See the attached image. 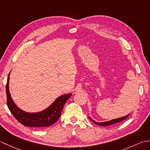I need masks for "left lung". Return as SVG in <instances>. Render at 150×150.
I'll return each mask as SVG.
<instances>
[{
	"label": "left lung",
	"mask_w": 150,
	"mask_h": 150,
	"mask_svg": "<svg viewBox=\"0 0 150 150\" xmlns=\"http://www.w3.org/2000/svg\"><path fill=\"white\" fill-rule=\"evenodd\" d=\"M129 114L127 115H126V116H124V117H120V118H117V119H112V120H108V121H106V122H96V121H95L94 120L92 119L90 117H89V119H90L92 121V122H94L95 124H97V125L102 126H107L112 125V124H116V123H118V122H122V120L127 119V118L129 117Z\"/></svg>",
	"instance_id": "left-lung-1"
}]
</instances>
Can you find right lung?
I'll return each mask as SVG.
<instances>
[{
    "mask_svg": "<svg viewBox=\"0 0 150 150\" xmlns=\"http://www.w3.org/2000/svg\"><path fill=\"white\" fill-rule=\"evenodd\" d=\"M9 75H8L6 84V95L7 105L11 113L15 118L22 125L28 127H36L37 128H44L52 125L59 119L61 112L66 101L72 94H65L57 97L50 106L39 112L30 113L19 108L12 99L9 89Z\"/></svg>",
    "mask_w": 150,
    "mask_h": 150,
    "instance_id": "add662e5",
    "label": "right lung"
}]
</instances>
